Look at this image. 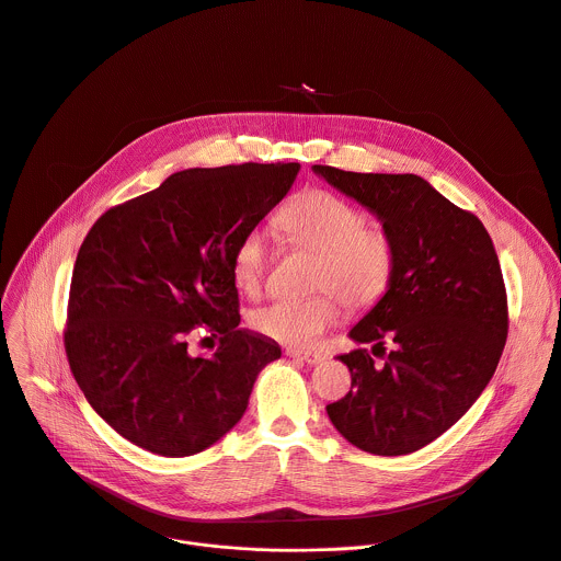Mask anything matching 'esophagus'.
Instances as JSON below:
<instances>
[{"instance_id": "34e87169", "label": "esophagus", "mask_w": 561, "mask_h": 561, "mask_svg": "<svg viewBox=\"0 0 561 561\" xmlns=\"http://www.w3.org/2000/svg\"><path fill=\"white\" fill-rule=\"evenodd\" d=\"M286 355H290V358H299V360L309 363V365H318V363H322V360H324V355H322V353H318V351H299V348H288V351H286Z\"/></svg>"}]
</instances>
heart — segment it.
<instances>
[{"label":"heart","instance_id":"heart-1","mask_svg":"<svg viewBox=\"0 0 561 561\" xmlns=\"http://www.w3.org/2000/svg\"><path fill=\"white\" fill-rule=\"evenodd\" d=\"M277 226L286 241L316 254L307 299H277L250 316L252 329L288 346H311L340 318V304L353 313L385 297L396 273V241L351 201L329 190L299 192L279 210ZM268 239L260 228L241 237L232 252V279L245 295H257L268 275Z\"/></svg>","mask_w":561,"mask_h":561}]
</instances>
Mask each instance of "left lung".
<instances>
[{"mask_svg":"<svg viewBox=\"0 0 561 561\" xmlns=\"http://www.w3.org/2000/svg\"><path fill=\"white\" fill-rule=\"evenodd\" d=\"M360 201L396 241V273L351 329L360 344L394 348L378 368L367 348L337 358L351 391L327 404L335 430L378 456L416 451L461 419L490 382L507 337V295L492 239L416 174H360L316 165Z\"/></svg>","mask_w":561,"mask_h":561,"instance_id":"left-lung-1","label":"left lung"}]
</instances>
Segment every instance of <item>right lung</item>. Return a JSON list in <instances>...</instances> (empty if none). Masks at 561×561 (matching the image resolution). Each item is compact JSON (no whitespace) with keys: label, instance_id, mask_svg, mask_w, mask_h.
Wrapping results in <instances>:
<instances>
[{"label":"right lung","instance_id":"1","mask_svg":"<svg viewBox=\"0 0 561 561\" xmlns=\"http://www.w3.org/2000/svg\"><path fill=\"white\" fill-rule=\"evenodd\" d=\"M297 172L299 163L183 170L91 226L73 266L65 351L84 398L123 438L192 456L243 416L282 348L239 329L232 252ZM194 330L220 337L213 356L188 355Z\"/></svg>","mask_w":561,"mask_h":561}]
</instances>
